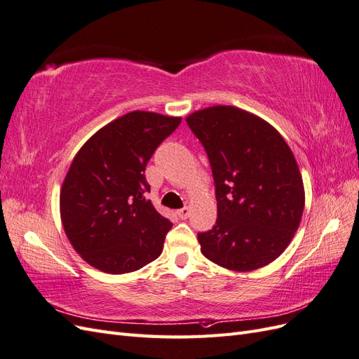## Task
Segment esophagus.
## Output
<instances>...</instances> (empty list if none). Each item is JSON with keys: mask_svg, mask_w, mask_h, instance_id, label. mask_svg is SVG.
<instances>
[{"mask_svg": "<svg viewBox=\"0 0 359 359\" xmlns=\"http://www.w3.org/2000/svg\"><path fill=\"white\" fill-rule=\"evenodd\" d=\"M190 212H191V210H190V206H184V208H181V210H178V217L181 220H186V219H189V215H190Z\"/></svg>", "mask_w": 359, "mask_h": 359, "instance_id": "34e87169", "label": "esophagus"}]
</instances>
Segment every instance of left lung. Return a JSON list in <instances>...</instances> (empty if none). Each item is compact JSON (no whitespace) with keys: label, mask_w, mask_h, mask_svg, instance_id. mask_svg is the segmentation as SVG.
Returning a JSON list of instances; mask_svg holds the SVG:
<instances>
[{"label":"left lung","mask_w":359,"mask_h":359,"mask_svg":"<svg viewBox=\"0 0 359 359\" xmlns=\"http://www.w3.org/2000/svg\"><path fill=\"white\" fill-rule=\"evenodd\" d=\"M186 121L206 151L215 186V224L198 233L202 255L232 271L271 264L292 241L306 202L286 140L233 106L206 107Z\"/></svg>","instance_id":"8db88e82"}]
</instances>
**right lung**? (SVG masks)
<instances>
[{"mask_svg":"<svg viewBox=\"0 0 359 359\" xmlns=\"http://www.w3.org/2000/svg\"><path fill=\"white\" fill-rule=\"evenodd\" d=\"M180 116L135 111L93 135L72 161L60 193L64 231L85 262L126 274L156 260L172 223L145 199L147 163Z\"/></svg>","mask_w":359,"mask_h":359,"instance_id":"1","label":"right lung"}]
</instances>
